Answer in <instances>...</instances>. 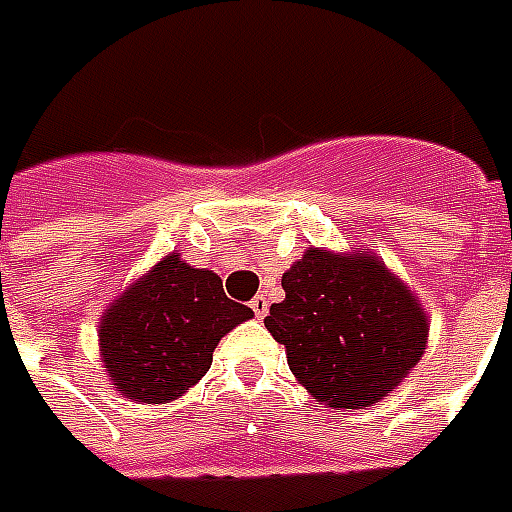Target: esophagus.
I'll use <instances>...</instances> for the list:
<instances>
[{
	"mask_svg": "<svg viewBox=\"0 0 512 512\" xmlns=\"http://www.w3.org/2000/svg\"><path fill=\"white\" fill-rule=\"evenodd\" d=\"M251 307H253V313H256V318H264V315H267V310H270V302H267V297H264V294H256V297L251 299Z\"/></svg>",
	"mask_w": 512,
	"mask_h": 512,
	"instance_id": "obj_1",
	"label": "esophagus"
}]
</instances>
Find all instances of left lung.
<instances>
[{
  "label": "left lung",
  "mask_w": 512,
  "mask_h": 512,
  "mask_svg": "<svg viewBox=\"0 0 512 512\" xmlns=\"http://www.w3.org/2000/svg\"><path fill=\"white\" fill-rule=\"evenodd\" d=\"M286 299L264 326L286 345L291 372L329 407L388 397L426 348V313L375 256L310 251L283 275Z\"/></svg>",
  "instance_id": "8db88e82"
}]
</instances>
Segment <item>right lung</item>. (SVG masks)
Returning <instances> with one entry per match:
<instances>
[{
    "instance_id": "add662e5",
    "label": "right lung",
    "mask_w": 512,
    "mask_h": 512,
    "mask_svg": "<svg viewBox=\"0 0 512 512\" xmlns=\"http://www.w3.org/2000/svg\"><path fill=\"white\" fill-rule=\"evenodd\" d=\"M251 315L213 270L172 253L102 315L99 348L124 397L161 405L199 383L218 340Z\"/></svg>"
}]
</instances>
